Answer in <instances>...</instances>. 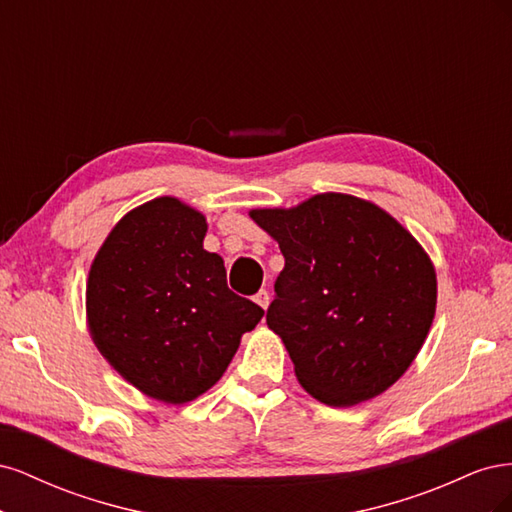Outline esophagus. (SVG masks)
<instances>
[{
    "label": "esophagus",
    "mask_w": 512,
    "mask_h": 512,
    "mask_svg": "<svg viewBox=\"0 0 512 512\" xmlns=\"http://www.w3.org/2000/svg\"><path fill=\"white\" fill-rule=\"evenodd\" d=\"M254 301L262 307V309H267L269 307V301H271V294L267 292V290H260L256 297H254Z\"/></svg>",
    "instance_id": "obj_1"
}]
</instances>
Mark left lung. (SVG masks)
<instances>
[{"mask_svg":"<svg viewBox=\"0 0 512 512\" xmlns=\"http://www.w3.org/2000/svg\"><path fill=\"white\" fill-rule=\"evenodd\" d=\"M280 243L267 324L303 389L333 408L389 389L416 359L436 314L427 252L369 200L316 194L292 209H252Z\"/></svg>","mask_w":512,"mask_h":512,"instance_id":"1","label":"left lung"}]
</instances>
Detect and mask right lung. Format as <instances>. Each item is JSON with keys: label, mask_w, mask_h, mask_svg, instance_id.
I'll list each match as a JSON object with an SVG mask.
<instances>
[{"label": "right lung", "mask_w": 512, "mask_h": 512, "mask_svg": "<svg viewBox=\"0 0 512 512\" xmlns=\"http://www.w3.org/2000/svg\"><path fill=\"white\" fill-rule=\"evenodd\" d=\"M205 235L203 213L153 198L123 215L89 269L91 339L123 380L164 404L209 391L265 316L228 288Z\"/></svg>", "instance_id": "right-lung-1"}]
</instances>
